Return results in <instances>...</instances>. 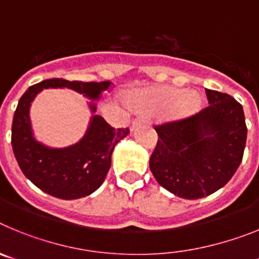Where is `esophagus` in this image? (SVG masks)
I'll return each mask as SVG.
<instances>
[{
    "instance_id": "esophagus-1",
    "label": "esophagus",
    "mask_w": 259,
    "mask_h": 259,
    "mask_svg": "<svg viewBox=\"0 0 259 259\" xmlns=\"http://www.w3.org/2000/svg\"><path fill=\"white\" fill-rule=\"evenodd\" d=\"M146 120V118L144 115H139L137 116V118H135L134 120H132V127H136V125H139L140 124V123H143V122H145Z\"/></svg>"
}]
</instances>
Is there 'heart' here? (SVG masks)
<instances>
[{
  "label": "heart",
  "instance_id": "b5f03b06",
  "mask_svg": "<svg viewBox=\"0 0 259 259\" xmlns=\"http://www.w3.org/2000/svg\"><path fill=\"white\" fill-rule=\"evenodd\" d=\"M131 104L143 110L174 109L179 113H191L200 105V98L196 93L179 88H162L155 91L137 92L130 98Z\"/></svg>",
  "mask_w": 259,
  "mask_h": 259
}]
</instances>
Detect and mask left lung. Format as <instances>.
I'll return each instance as SVG.
<instances>
[{
  "mask_svg": "<svg viewBox=\"0 0 259 259\" xmlns=\"http://www.w3.org/2000/svg\"><path fill=\"white\" fill-rule=\"evenodd\" d=\"M209 106L194 115L155 125L158 141L150 171L164 189L188 200L206 197L227 184L246 144L244 110L227 93L205 89Z\"/></svg>",
  "mask_w": 259,
  "mask_h": 259,
  "instance_id": "left-lung-1",
  "label": "left lung"
}]
</instances>
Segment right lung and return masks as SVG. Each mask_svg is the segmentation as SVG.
<instances>
[{
	"mask_svg": "<svg viewBox=\"0 0 259 259\" xmlns=\"http://www.w3.org/2000/svg\"><path fill=\"white\" fill-rule=\"evenodd\" d=\"M110 87V81L49 79L29 87L20 97L14 113L11 145L20 170L42 192L62 200H76L93 193L106 178L114 148L130 130L114 128L102 116L92 115L79 143L62 149L49 148L38 143L32 134L29 107L33 98L44 88H70L91 100H98ZM89 107L95 113L96 104L91 102Z\"/></svg>",
	"mask_w": 259,
	"mask_h": 259,
	"instance_id": "obj_1",
	"label": "right lung"
}]
</instances>
